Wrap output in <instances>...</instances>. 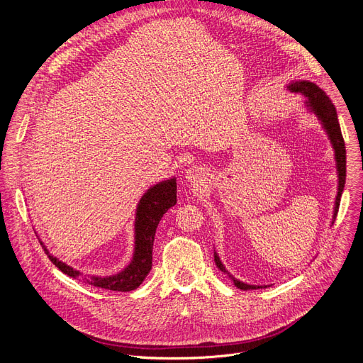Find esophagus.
<instances>
[{
	"label": "esophagus",
	"instance_id": "obj_1",
	"mask_svg": "<svg viewBox=\"0 0 363 363\" xmlns=\"http://www.w3.org/2000/svg\"><path fill=\"white\" fill-rule=\"evenodd\" d=\"M185 179H186L191 185H194V188L199 189V188H202V185H203V182H205V175H203V172H202L199 168L192 167V168H188V169L185 171Z\"/></svg>",
	"mask_w": 363,
	"mask_h": 363
}]
</instances>
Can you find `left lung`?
<instances>
[{"instance_id":"1","label":"left lung","mask_w":363,"mask_h":363,"mask_svg":"<svg viewBox=\"0 0 363 363\" xmlns=\"http://www.w3.org/2000/svg\"><path fill=\"white\" fill-rule=\"evenodd\" d=\"M287 90L293 91V93H301L307 100H306V106L308 108L310 112H313L318 119L320 121L323 129L326 130L332 147L335 150V160H336V171H337V195H336V201H335V210H333V221L336 220L337 211H339V203H340V196L345 188V181H346V147H345V140L340 132V125L337 122V113L336 109L333 106V103L330 101V99L326 96V93L316 86L312 82L307 80H300V82H291L287 84ZM332 221V224H333ZM214 262L217 264V267L223 272L227 273L228 277L234 281V286L241 289V290H255V289H263L267 286H252V284H247L242 283L240 280H237L235 277H233L224 267V264L221 263L218 254L214 251Z\"/></svg>"}]
</instances>
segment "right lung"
<instances>
[{
  "mask_svg": "<svg viewBox=\"0 0 363 363\" xmlns=\"http://www.w3.org/2000/svg\"><path fill=\"white\" fill-rule=\"evenodd\" d=\"M177 203V179L171 178L150 186L140 198L135 217V250L130 263L113 276H86L79 270L60 262L43 245L50 262L69 277L83 280L86 284L115 291H130L138 289L152 269V247L157 227L164 214Z\"/></svg>",
  "mask_w": 363,
  "mask_h": 363,
  "instance_id": "1",
  "label": "right lung"
}]
</instances>
